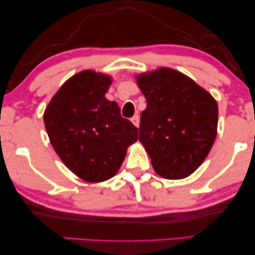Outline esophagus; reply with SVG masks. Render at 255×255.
Segmentation results:
<instances>
[{
  "label": "esophagus",
  "instance_id": "34e87169",
  "mask_svg": "<svg viewBox=\"0 0 255 255\" xmlns=\"http://www.w3.org/2000/svg\"><path fill=\"white\" fill-rule=\"evenodd\" d=\"M131 121H132V123H133L134 127H137V128L139 127V124H140V118H139L138 115H134V116L131 118Z\"/></svg>",
  "mask_w": 255,
  "mask_h": 255
}]
</instances>
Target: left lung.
Wrapping results in <instances>:
<instances>
[{"label":"left lung","mask_w":255,"mask_h":255,"mask_svg":"<svg viewBox=\"0 0 255 255\" xmlns=\"http://www.w3.org/2000/svg\"><path fill=\"white\" fill-rule=\"evenodd\" d=\"M135 79L147 103L140 115L139 141L153 168L168 180L189 176L215 142L217 102L193 79L173 68L160 67Z\"/></svg>","instance_id":"left-lung-1"}]
</instances>
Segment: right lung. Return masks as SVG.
Listing matches in <instances>:
<instances>
[{"instance_id": "obj_1", "label": "right lung", "mask_w": 255, "mask_h": 255, "mask_svg": "<svg viewBox=\"0 0 255 255\" xmlns=\"http://www.w3.org/2000/svg\"><path fill=\"white\" fill-rule=\"evenodd\" d=\"M113 79L86 69L69 78L44 113L50 141L66 167L86 182L116 175L138 128L121 116L116 102L106 99Z\"/></svg>"}]
</instances>
